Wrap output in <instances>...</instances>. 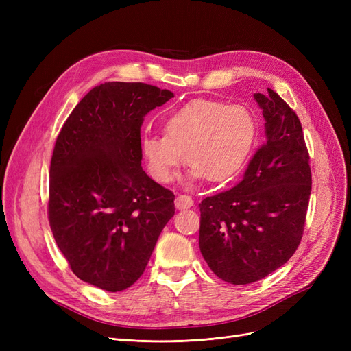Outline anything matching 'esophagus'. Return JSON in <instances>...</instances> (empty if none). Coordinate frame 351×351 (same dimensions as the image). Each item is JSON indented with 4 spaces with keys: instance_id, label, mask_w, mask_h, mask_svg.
I'll use <instances>...</instances> for the list:
<instances>
[{
    "instance_id": "1",
    "label": "esophagus",
    "mask_w": 351,
    "mask_h": 351,
    "mask_svg": "<svg viewBox=\"0 0 351 351\" xmlns=\"http://www.w3.org/2000/svg\"><path fill=\"white\" fill-rule=\"evenodd\" d=\"M193 206V199L187 195H178L176 197V208L177 209H187Z\"/></svg>"
}]
</instances>
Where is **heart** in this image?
<instances>
[{
	"label": "heart",
	"mask_w": 351,
	"mask_h": 351,
	"mask_svg": "<svg viewBox=\"0 0 351 351\" xmlns=\"http://www.w3.org/2000/svg\"><path fill=\"white\" fill-rule=\"evenodd\" d=\"M254 137L256 121L243 105L197 98L168 114L164 134L143 136L141 151L147 171L159 183L171 182L184 151L190 180L205 176L219 183L240 171Z\"/></svg>",
	"instance_id": "obj_1"
}]
</instances>
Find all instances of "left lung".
<instances>
[{
	"mask_svg": "<svg viewBox=\"0 0 351 351\" xmlns=\"http://www.w3.org/2000/svg\"><path fill=\"white\" fill-rule=\"evenodd\" d=\"M267 141L241 182L199 204V247L226 282L259 281L299 247L312 190L309 152L297 114L277 92L254 93Z\"/></svg>",
	"mask_w": 351,
	"mask_h": 351,
	"instance_id": "8db88e82",
	"label": "left lung"
}]
</instances>
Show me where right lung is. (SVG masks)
Masks as SVG:
<instances>
[{"mask_svg":"<svg viewBox=\"0 0 351 351\" xmlns=\"http://www.w3.org/2000/svg\"><path fill=\"white\" fill-rule=\"evenodd\" d=\"M174 98L146 83L93 88L57 137L48 219L57 246L82 281L105 291L141 278L167 222L171 190L142 169L143 117Z\"/></svg>","mask_w":351,"mask_h":351,"instance_id":"right-lung-1","label":"right lung"}]
</instances>
